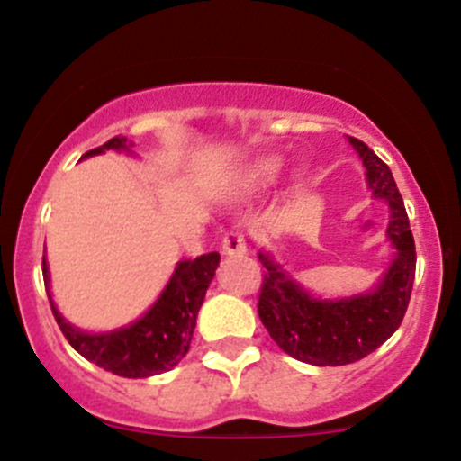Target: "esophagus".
Wrapping results in <instances>:
<instances>
[{"mask_svg":"<svg viewBox=\"0 0 461 461\" xmlns=\"http://www.w3.org/2000/svg\"><path fill=\"white\" fill-rule=\"evenodd\" d=\"M221 249L225 256H243L247 251L245 236L240 234V231H227L225 239H222Z\"/></svg>","mask_w":461,"mask_h":461,"instance_id":"34e87169","label":"esophagus"}]
</instances>
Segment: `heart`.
<instances>
[{"instance_id": "1", "label": "heart", "mask_w": 461, "mask_h": 461, "mask_svg": "<svg viewBox=\"0 0 461 461\" xmlns=\"http://www.w3.org/2000/svg\"><path fill=\"white\" fill-rule=\"evenodd\" d=\"M283 166H285L283 158H278V157L263 158V161H258L254 167L249 169V178L256 183H269L278 176Z\"/></svg>"}]
</instances>
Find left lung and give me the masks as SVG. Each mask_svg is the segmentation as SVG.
<instances>
[{"mask_svg":"<svg viewBox=\"0 0 461 461\" xmlns=\"http://www.w3.org/2000/svg\"><path fill=\"white\" fill-rule=\"evenodd\" d=\"M348 143L365 163L373 196L389 203L386 239L393 245L395 258L377 287L351 298H313L276 263L274 254L258 251L265 267L258 316L285 353L316 366L351 365L384 345L402 324L415 280V240L393 174L369 145L353 137Z\"/></svg>","mask_w":461,"mask_h":461,"instance_id":"obj_1","label":"left lung"}]
</instances>
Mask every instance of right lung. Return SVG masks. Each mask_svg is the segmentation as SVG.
Here are the masks:
<instances>
[{
  "label": "right lung",
  "mask_w": 461,
  "mask_h": 461,
  "mask_svg": "<svg viewBox=\"0 0 461 461\" xmlns=\"http://www.w3.org/2000/svg\"><path fill=\"white\" fill-rule=\"evenodd\" d=\"M130 148H132V141L125 137H114L101 148L86 152L84 158L95 157L105 149L130 152ZM218 260L221 256L216 251L203 254L194 260H181L157 303L137 322L108 333H86L66 322L48 289L50 278H48L46 256H43V283H46L48 300H50L57 324L77 353H81L86 360L95 362L101 369L113 371L114 375L149 377L174 369L190 351L198 309L214 278Z\"/></svg>",
  "instance_id": "1"
}]
</instances>
